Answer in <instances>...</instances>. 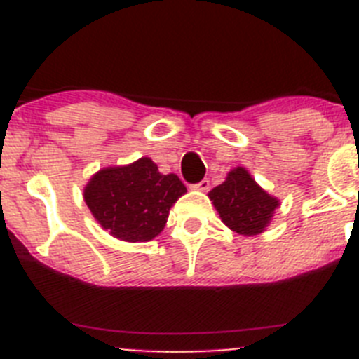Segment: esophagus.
Masks as SVG:
<instances>
[{"label": "esophagus", "instance_id": "esophagus-1", "mask_svg": "<svg viewBox=\"0 0 359 359\" xmlns=\"http://www.w3.org/2000/svg\"><path fill=\"white\" fill-rule=\"evenodd\" d=\"M194 189L208 190V189H210V182H208V180H201V182H199L198 185H194Z\"/></svg>", "mask_w": 359, "mask_h": 359}]
</instances>
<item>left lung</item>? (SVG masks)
I'll return each instance as SVG.
<instances>
[{
    "label": "left lung",
    "mask_w": 359,
    "mask_h": 359,
    "mask_svg": "<svg viewBox=\"0 0 359 359\" xmlns=\"http://www.w3.org/2000/svg\"><path fill=\"white\" fill-rule=\"evenodd\" d=\"M208 198L231 231L248 237L262 233L280 205L277 198L257 185L244 167L230 170L226 180L210 190Z\"/></svg>",
    "instance_id": "obj_1"
}]
</instances>
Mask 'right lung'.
I'll return each mask as SVG.
<instances>
[{
  "mask_svg": "<svg viewBox=\"0 0 359 359\" xmlns=\"http://www.w3.org/2000/svg\"><path fill=\"white\" fill-rule=\"evenodd\" d=\"M185 192L176 174H161L151 158H140L93 174L84 189V201L111 236L145 243L160 236L170 207Z\"/></svg>",
  "mask_w": 359,
  "mask_h": 359,
  "instance_id": "obj_1",
  "label": "right lung"
}]
</instances>
